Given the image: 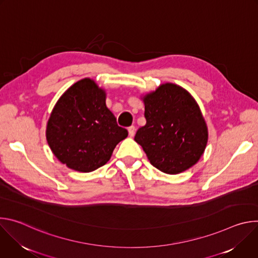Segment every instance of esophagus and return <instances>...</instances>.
Wrapping results in <instances>:
<instances>
[{
	"label": "esophagus",
	"instance_id": "obj_1",
	"mask_svg": "<svg viewBox=\"0 0 258 258\" xmlns=\"http://www.w3.org/2000/svg\"><path fill=\"white\" fill-rule=\"evenodd\" d=\"M127 131H128V135H130V137H134L135 136V132H136V128H135V126H130L128 128H127Z\"/></svg>",
	"mask_w": 258,
	"mask_h": 258
}]
</instances>
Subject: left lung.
<instances>
[{
  "instance_id": "8db88e82",
  "label": "left lung",
  "mask_w": 258,
  "mask_h": 258,
  "mask_svg": "<svg viewBox=\"0 0 258 258\" xmlns=\"http://www.w3.org/2000/svg\"><path fill=\"white\" fill-rule=\"evenodd\" d=\"M146 124L135 141L150 163L162 172L176 174L198 162L208 141L201 110L189 92L163 84L144 96Z\"/></svg>"
}]
</instances>
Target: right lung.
<instances>
[{"mask_svg": "<svg viewBox=\"0 0 258 258\" xmlns=\"http://www.w3.org/2000/svg\"><path fill=\"white\" fill-rule=\"evenodd\" d=\"M46 137L57 159L67 167L90 172L106 164L116 145L127 137L106 106V93L91 79L72 85L56 103Z\"/></svg>", "mask_w": 258, "mask_h": 258, "instance_id": "1", "label": "right lung"}]
</instances>
